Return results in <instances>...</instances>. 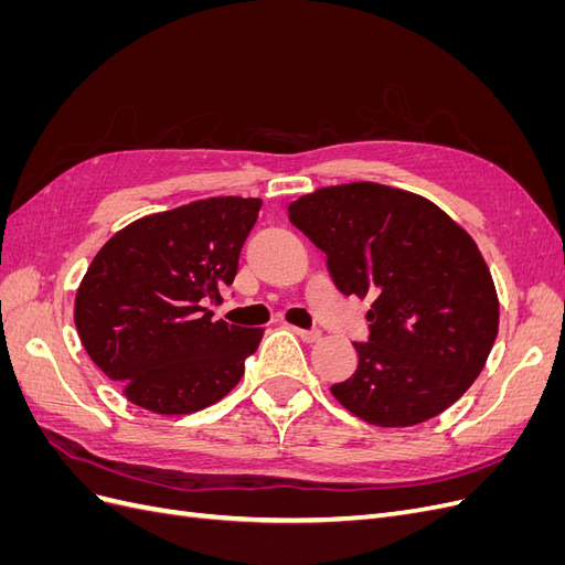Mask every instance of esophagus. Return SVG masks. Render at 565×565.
Wrapping results in <instances>:
<instances>
[{
    "label": "esophagus",
    "mask_w": 565,
    "mask_h": 565,
    "mask_svg": "<svg viewBox=\"0 0 565 565\" xmlns=\"http://www.w3.org/2000/svg\"><path fill=\"white\" fill-rule=\"evenodd\" d=\"M295 334H299L303 341H318L320 339V330H301V328H292Z\"/></svg>",
    "instance_id": "34e87169"
}]
</instances>
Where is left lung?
<instances>
[{"label":"left lung","mask_w":565,"mask_h":565,"mask_svg":"<svg viewBox=\"0 0 565 565\" xmlns=\"http://www.w3.org/2000/svg\"><path fill=\"white\" fill-rule=\"evenodd\" d=\"M328 256L341 295L370 297L358 367L332 384L374 426H413L448 409L481 374L500 301L471 235L431 200L372 181L320 188L287 207Z\"/></svg>","instance_id":"left-lung-1"}]
</instances>
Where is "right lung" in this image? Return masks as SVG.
Wrapping results in <instances>:
<instances>
[{"mask_svg":"<svg viewBox=\"0 0 565 565\" xmlns=\"http://www.w3.org/2000/svg\"><path fill=\"white\" fill-rule=\"evenodd\" d=\"M259 210V198L198 200L134 221L98 249L77 289L75 324L127 401L188 415L241 382L264 330L214 320L207 303L233 285Z\"/></svg>","mask_w":565,"mask_h":565,"instance_id":"add662e5","label":"right lung"}]
</instances>
